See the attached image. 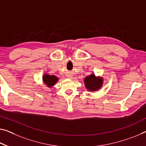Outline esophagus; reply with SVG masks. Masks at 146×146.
<instances>
[{
    "mask_svg": "<svg viewBox=\"0 0 146 146\" xmlns=\"http://www.w3.org/2000/svg\"><path fill=\"white\" fill-rule=\"evenodd\" d=\"M69 77H70V76H69Z\"/></svg>",
    "mask_w": 146,
    "mask_h": 146,
    "instance_id": "esophagus-1",
    "label": "esophagus"
}]
</instances>
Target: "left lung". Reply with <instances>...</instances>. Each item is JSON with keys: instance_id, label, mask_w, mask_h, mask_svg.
I'll return each mask as SVG.
<instances>
[{"instance_id": "obj_1", "label": "left lung", "mask_w": 146, "mask_h": 146, "mask_svg": "<svg viewBox=\"0 0 146 146\" xmlns=\"http://www.w3.org/2000/svg\"><path fill=\"white\" fill-rule=\"evenodd\" d=\"M84 82L85 86L89 91H95L102 87L103 80L102 78H96L92 74L85 78Z\"/></svg>"}]
</instances>
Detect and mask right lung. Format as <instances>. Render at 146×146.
<instances>
[{
    "label": "right lung",
    "mask_w": 146,
    "mask_h": 146,
    "mask_svg": "<svg viewBox=\"0 0 146 146\" xmlns=\"http://www.w3.org/2000/svg\"><path fill=\"white\" fill-rule=\"evenodd\" d=\"M58 78L53 75L45 74L43 76V81L44 84L49 87H51L56 84L58 81Z\"/></svg>",
    "instance_id": "1"
}]
</instances>
